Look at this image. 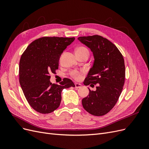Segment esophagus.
Instances as JSON below:
<instances>
[{
    "label": "esophagus",
    "instance_id": "esophagus-1",
    "mask_svg": "<svg viewBox=\"0 0 149 149\" xmlns=\"http://www.w3.org/2000/svg\"><path fill=\"white\" fill-rule=\"evenodd\" d=\"M74 85H75V88H77V89L80 88L81 87V84H79V83H75Z\"/></svg>",
    "mask_w": 149,
    "mask_h": 149
}]
</instances>
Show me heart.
I'll list each match as a JSON object with an SVG mask.
<instances>
[{
	"mask_svg": "<svg viewBox=\"0 0 149 149\" xmlns=\"http://www.w3.org/2000/svg\"><path fill=\"white\" fill-rule=\"evenodd\" d=\"M76 53H88L89 54L88 49L84 47H78L76 50ZM83 73L82 71H78V70H73L71 71L70 74L72 77L76 79H79L81 77V74Z\"/></svg>",
	"mask_w": 149,
	"mask_h": 149,
	"instance_id": "b5f03b06",
	"label": "heart"
}]
</instances>
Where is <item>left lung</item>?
I'll return each mask as SVG.
<instances>
[{
	"instance_id": "left-lung-1",
	"label": "left lung",
	"mask_w": 149,
	"mask_h": 149,
	"mask_svg": "<svg viewBox=\"0 0 149 149\" xmlns=\"http://www.w3.org/2000/svg\"><path fill=\"white\" fill-rule=\"evenodd\" d=\"M78 40L91 49L94 58L84 84H97L96 91L89 89V95L82 100L83 106L93 116H104L114 107L123 91L125 72L123 56L114 44L100 35Z\"/></svg>"
}]
</instances>
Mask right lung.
<instances>
[{"label":"right lung","mask_w":149,"mask_h":149,"mask_svg":"<svg viewBox=\"0 0 149 149\" xmlns=\"http://www.w3.org/2000/svg\"><path fill=\"white\" fill-rule=\"evenodd\" d=\"M75 38L44 37L31 42L22 54L19 63V82L30 106L41 114L51 113L60 106L63 89L74 87L68 78L52 84L50 73L58 69L59 59Z\"/></svg>","instance_id":"right-lung-1"}]
</instances>
